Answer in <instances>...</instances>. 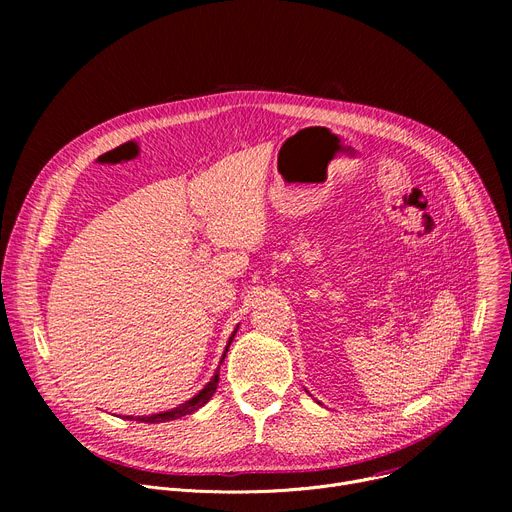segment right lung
Instances as JSON below:
<instances>
[{
    "instance_id": "add662e5",
    "label": "right lung",
    "mask_w": 512,
    "mask_h": 512,
    "mask_svg": "<svg viewBox=\"0 0 512 512\" xmlns=\"http://www.w3.org/2000/svg\"><path fill=\"white\" fill-rule=\"evenodd\" d=\"M234 334H236V330L232 332V336H230V340H228V344H226L224 357H226V353H228V346H230V342H232ZM224 357H222V359H224ZM218 382H220V367H218V371L213 373V378L205 384V388H203L199 394H195L191 400L182 402L180 407L170 409V411H164V413H155V415H149V417H145V415H143V417H126V419L143 421V423H161V421H174V419H180V417H184V415H191V413L199 411V409L205 405V402H209V398L213 396L215 388H218Z\"/></svg>"
}]
</instances>
